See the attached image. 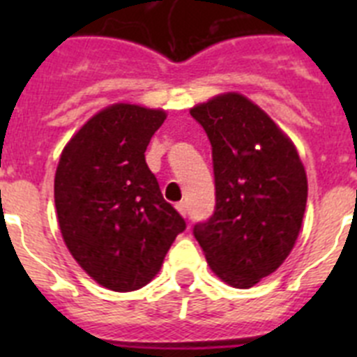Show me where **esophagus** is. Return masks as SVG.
<instances>
[{
  "label": "esophagus",
  "mask_w": 357,
  "mask_h": 357,
  "mask_svg": "<svg viewBox=\"0 0 357 357\" xmlns=\"http://www.w3.org/2000/svg\"><path fill=\"white\" fill-rule=\"evenodd\" d=\"M176 211H178L182 216H185V214H188V206H185L184 202H178V204H176Z\"/></svg>",
  "instance_id": "esophagus-1"
}]
</instances>
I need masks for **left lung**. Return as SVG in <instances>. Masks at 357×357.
Masks as SVG:
<instances>
[{"label": "left lung", "instance_id": "1", "mask_svg": "<svg viewBox=\"0 0 357 357\" xmlns=\"http://www.w3.org/2000/svg\"><path fill=\"white\" fill-rule=\"evenodd\" d=\"M213 146L216 207L193 234L211 270L234 288H252L284 263L307 202V176L295 144L272 118L238 93L191 109Z\"/></svg>", "mask_w": 357, "mask_h": 357}]
</instances>
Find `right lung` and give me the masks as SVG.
Instances as JSON below:
<instances>
[{
    "mask_svg": "<svg viewBox=\"0 0 357 357\" xmlns=\"http://www.w3.org/2000/svg\"><path fill=\"white\" fill-rule=\"evenodd\" d=\"M164 119L159 109L107 107L73 135L56 166L55 207L66 247L112 291L146 286L185 229L144 160Z\"/></svg>",
    "mask_w": 357,
    "mask_h": 357,
    "instance_id": "1",
    "label": "right lung"
}]
</instances>
